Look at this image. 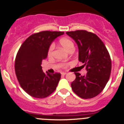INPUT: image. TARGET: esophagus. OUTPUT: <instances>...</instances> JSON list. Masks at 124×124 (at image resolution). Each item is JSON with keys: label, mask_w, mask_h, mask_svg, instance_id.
I'll return each instance as SVG.
<instances>
[{"label": "esophagus", "mask_w": 124, "mask_h": 124, "mask_svg": "<svg viewBox=\"0 0 124 124\" xmlns=\"http://www.w3.org/2000/svg\"><path fill=\"white\" fill-rule=\"evenodd\" d=\"M61 74L62 75V76H65V75H66L67 74V72H62V73H61Z\"/></svg>", "instance_id": "34e87169"}]
</instances>
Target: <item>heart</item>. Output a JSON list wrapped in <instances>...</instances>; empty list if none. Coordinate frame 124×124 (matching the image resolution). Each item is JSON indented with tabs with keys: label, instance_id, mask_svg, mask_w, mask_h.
Segmentation results:
<instances>
[{
	"label": "heart",
	"instance_id": "b5f03b06",
	"mask_svg": "<svg viewBox=\"0 0 124 124\" xmlns=\"http://www.w3.org/2000/svg\"><path fill=\"white\" fill-rule=\"evenodd\" d=\"M59 43L61 46L67 52H69L71 50L74 49V44L71 39L68 38H62L59 40ZM54 49V45H51L48 50V56H51Z\"/></svg>",
	"mask_w": 124,
	"mask_h": 124
}]
</instances>
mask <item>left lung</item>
<instances>
[{
    "label": "left lung",
    "instance_id": "obj_1",
    "mask_svg": "<svg viewBox=\"0 0 124 124\" xmlns=\"http://www.w3.org/2000/svg\"><path fill=\"white\" fill-rule=\"evenodd\" d=\"M66 33L77 44L78 61L84 63L87 71L83 76L74 72L76 79L71 84L72 91L83 99L93 98L103 90L109 79L112 69L109 53L94 33L83 30Z\"/></svg>",
    "mask_w": 124,
    "mask_h": 124
}]
</instances>
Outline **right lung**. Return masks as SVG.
<instances>
[{
    "mask_svg": "<svg viewBox=\"0 0 124 124\" xmlns=\"http://www.w3.org/2000/svg\"><path fill=\"white\" fill-rule=\"evenodd\" d=\"M64 32L43 31L30 36L21 46L15 62V71L22 89L37 98L48 97L56 89L61 74L44 73L42 60L47 58L48 50L56 38Z\"/></svg>",
    "mask_w": 124,
    "mask_h": 124,
    "instance_id": "add662e5",
    "label": "right lung"
}]
</instances>
